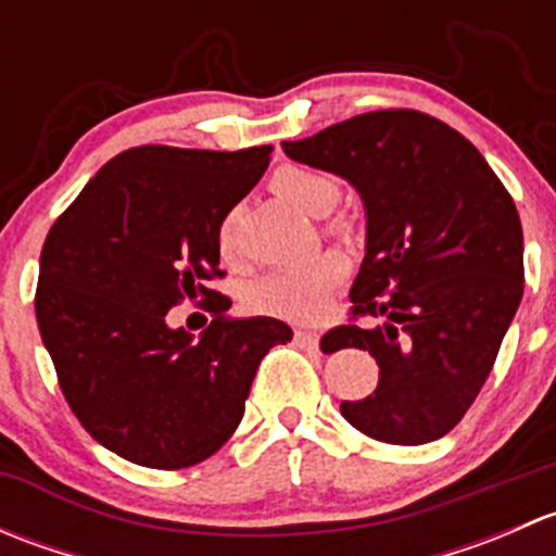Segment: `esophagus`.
I'll return each mask as SVG.
<instances>
[{"label": "esophagus", "mask_w": 556, "mask_h": 556, "mask_svg": "<svg viewBox=\"0 0 556 556\" xmlns=\"http://www.w3.org/2000/svg\"><path fill=\"white\" fill-rule=\"evenodd\" d=\"M295 344H299V346H317L319 344V333H314V330H295Z\"/></svg>", "instance_id": "1"}]
</instances>
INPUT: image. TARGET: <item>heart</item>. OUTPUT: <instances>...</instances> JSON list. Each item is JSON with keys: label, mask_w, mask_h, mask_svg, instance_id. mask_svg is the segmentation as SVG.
I'll use <instances>...</instances> for the list:
<instances>
[{"label": "heart", "mask_w": 556, "mask_h": 556, "mask_svg": "<svg viewBox=\"0 0 556 556\" xmlns=\"http://www.w3.org/2000/svg\"><path fill=\"white\" fill-rule=\"evenodd\" d=\"M271 188L279 199L314 217L330 212L339 199L336 179L306 169H279L271 177ZM233 231H237V212H228L217 226V250L223 257H233ZM346 268L350 263L339 250L319 252L312 261L295 266L271 268L247 285L244 306L266 317L309 323L328 309L330 293L346 277Z\"/></svg>", "instance_id": "1"}]
</instances>
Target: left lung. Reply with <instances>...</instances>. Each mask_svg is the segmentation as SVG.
Listing matches in <instances>:
<instances>
[{"label":"left lung","instance_id":"8db88e82","mask_svg":"<svg viewBox=\"0 0 556 556\" xmlns=\"http://www.w3.org/2000/svg\"><path fill=\"white\" fill-rule=\"evenodd\" d=\"M282 150L346 179L366 210L350 299L371 323L328 330L323 350L371 352L379 384L341 414L384 444L441 439L490 377L525 293L514 199L463 134L417 110L366 112Z\"/></svg>","mask_w":556,"mask_h":556}]
</instances>
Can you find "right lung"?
<instances>
[{"label":"right lung","mask_w":556,"mask_h":556,"mask_svg":"<svg viewBox=\"0 0 556 556\" xmlns=\"http://www.w3.org/2000/svg\"><path fill=\"white\" fill-rule=\"evenodd\" d=\"M144 144L115 155L53 223L39 255L37 325L61 392L104 450L144 468L212 457L239 428L263 355L293 339L274 317L215 319L193 339L169 328L185 299H215L217 226L271 161Z\"/></svg>","instance_id":"1"}]
</instances>
